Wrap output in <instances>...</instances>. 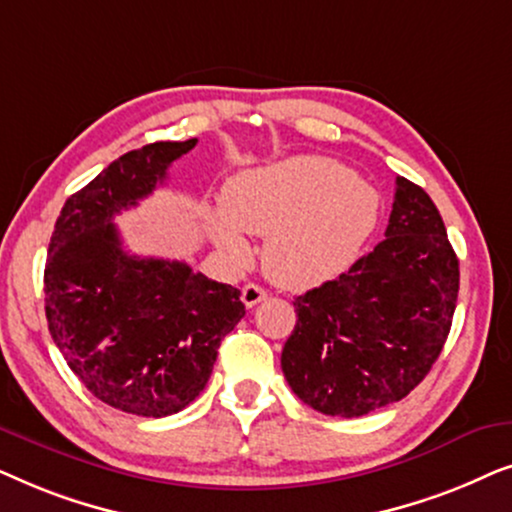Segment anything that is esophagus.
Segmentation results:
<instances>
[{
	"instance_id": "esophagus-1",
	"label": "esophagus",
	"mask_w": 512,
	"mask_h": 512,
	"mask_svg": "<svg viewBox=\"0 0 512 512\" xmlns=\"http://www.w3.org/2000/svg\"><path fill=\"white\" fill-rule=\"evenodd\" d=\"M265 298H268V291L261 289V286H256V284H247L242 289V303L247 305V307H254V305L261 303V300H265Z\"/></svg>"
}]
</instances>
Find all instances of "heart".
<instances>
[{
  "label": "heart",
  "instance_id": "b5f03b06",
  "mask_svg": "<svg viewBox=\"0 0 512 512\" xmlns=\"http://www.w3.org/2000/svg\"><path fill=\"white\" fill-rule=\"evenodd\" d=\"M223 212H207L216 247L235 261L249 254L245 233L265 237L263 268L286 289H312L356 263L380 221V195L347 165L296 156L235 174Z\"/></svg>",
  "mask_w": 512,
  "mask_h": 512
}]
</instances>
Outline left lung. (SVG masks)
Returning <instances> with one entry per match:
<instances>
[{
	"instance_id": "8db88e82",
	"label": "left lung",
	"mask_w": 512,
	"mask_h": 512,
	"mask_svg": "<svg viewBox=\"0 0 512 512\" xmlns=\"http://www.w3.org/2000/svg\"><path fill=\"white\" fill-rule=\"evenodd\" d=\"M459 293V261L424 188L396 179L384 240L333 282L293 300L282 352L300 401L361 417L401 401L443 352Z\"/></svg>"
}]
</instances>
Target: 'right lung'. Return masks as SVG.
Wrapping results in <instances>:
<instances>
[{"label": "right lung", "mask_w": 512, "mask_h": 512, "mask_svg": "<svg viewBox=\"0 0 512 512\" xmlns=\"http://www.w3.org/2000/svg\"><path fill=\"white\" fill-rule=\"evenodd\" d=\"M195 144L156 142L114 160L67 198L48 244L51 338L83 387L128 415L167 417L195 401L244 317L235 286L186 263L130 256L114 226Z\"/></svg>", "instance_id": "obj_1"}]
</instances>
